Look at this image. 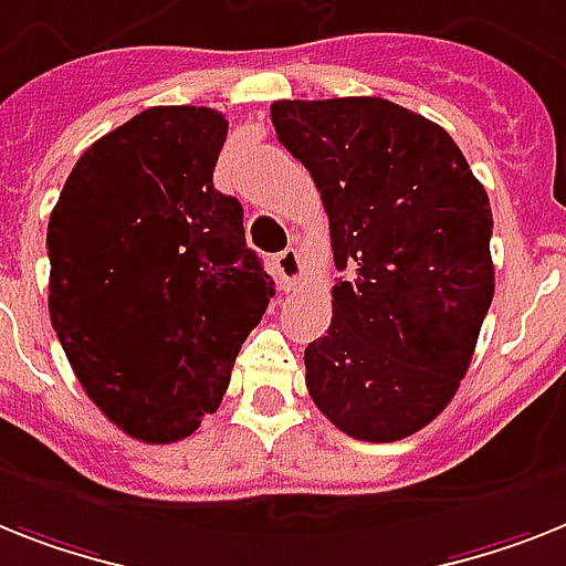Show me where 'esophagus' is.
I'll use <instances>...</instances> for the list:
<instances>
[{
    "mask_svg": "<svg viewBox=\"0 0 566 566\" xmlns=\"http://www.w3.org/2000/svg\"><path fill=\"white\" fill-rule=\"evenodd\" d=\"M274 272H277V280H280V289H294L297 283H301L303 277V263H301V254L294 249H286L280 251L277 256H274Z\"/></svg>",
    "mask_w": 566,
    "mask_h": 566,
    "instance_id": "34e87169",
    "label": "esophagus"
}]
</instances>
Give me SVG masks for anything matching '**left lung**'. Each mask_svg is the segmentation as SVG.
<instances>
[{"label": "left lung", "mask_w": 566, "mask_h": 566, "mask_svg": "<svg viewBox=\"0 0 566 566\" xmlns=\"http://www.w3.org/2000/svg\"><path fill=\"white\" fill-rule=\"evenodd\" d=\"M272 124L347 274L303 353L312 401L353 440H405L454 399L492 306L489 196L440 124L385 97L277 101Z\"/></svg>", "instance_id": "left-lung-1"}]
</instances>
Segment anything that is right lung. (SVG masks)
I'll return each instance as SVG.
<instances>
[{
    "label": "right lung",
    "mask_w": 566,
    "mask_h": 566,
    "mask_svg": "<svg viewBox=\"0 0 566 566\" xmlns=\"http://www.w3.org/2000/svg\"><path fill=\"white\" fill-rule=\"evenodd\" d=\"M228 120L153 106L97 138L49 219V312L74 376L135 440H185L213 413L272 277L242 205L213 188Z\"/></svg>",
    "instance_id": "1"
}]
</instances>
